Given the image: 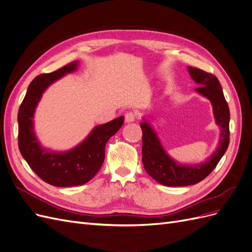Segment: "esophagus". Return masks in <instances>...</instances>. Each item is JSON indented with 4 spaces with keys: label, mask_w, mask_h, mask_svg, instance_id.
<instances>
[{
    "label": "esophagus",
    "mask_w": 252,
    "mask_h": 252,
    "mask_svg": "<svg viewBox=\"0 0 252 252\" xmlns=\"http://www.w3.org/2000/svg\"><path fill=\"white\" fill-rule=\"evenodd\" d=\"M135 121V114L133 112H127L125 114V122L126 123H132Z\"/></svg>",
    "instance_id": "34e87169"
}]
</instances>
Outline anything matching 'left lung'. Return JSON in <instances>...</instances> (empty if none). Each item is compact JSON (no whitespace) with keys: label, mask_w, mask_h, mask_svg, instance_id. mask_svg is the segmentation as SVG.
Listing matches in <instances>:
<instances>
[{"label":"left lung","mask_w":252,"mask_h":252,"mask_svg":"<svg viewBox=\"0 0 252 252\" xmlns=\"http://www.w3.org/2000/svg\"><path fill=\"white\" fill-rule=\"evenodd\" d=\"M187 69L191 79L200 86L195 88L196 93L210 101L213 116L220 132L216 151H213L205 162L190 165L181 164L167 154L150 122L143 118L140 126L143 131L142 161L144 168L159 184L170 187L194 185L204 180L216 168L229 145L230 112L219 80L213 74L199 68L188 66Z\"/></svg>","instance_id":"1"}]
</instances>
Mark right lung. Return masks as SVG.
<instances>
[{
  "instance_id": "1",
  "label": "right lung",
  "mask_w": 252,
  "mask_h": 252,
  "mask_svg": "<svg viewBox=\"0 0 252 252\" xmlns=\"http://www.w3.org/2000/svg\"><path fill=\"white\" fill-rule=\"evenodd\" d=\"M78 66L79 62L75 61L57 71L37 75L29 84L18 113L21 155L39 178L57 187L79 186L93 179L103 165L106 143L124 123L122 116L95 126L78 146L67 151H52L42 146L33 126L36 106L51 84L75 71Z\"/></svg>"
}]
</instances>
